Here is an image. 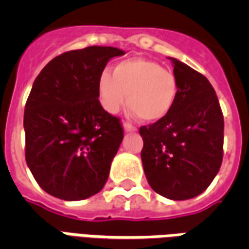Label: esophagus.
<instances>
[{
  "label": "esophagus",
  "mask_w": 249,
  "mask_h": 249,
  "mask_svg": "<svg viewBox=\"0 0 249 249\" xmlns=\"http://www.w3.org/2000/svg\"><path fill=\"white\" fill-rule=\"evenodd\" d=\"M123 128H124V130L126 132V133H133V132H136V128L133 126L132 124H129V123H123Z\"/></svg>",
  "instance_id": "34e87169"
}]
</instances>
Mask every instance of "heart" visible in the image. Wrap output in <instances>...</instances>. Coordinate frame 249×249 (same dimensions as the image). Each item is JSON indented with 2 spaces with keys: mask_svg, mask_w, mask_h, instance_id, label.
I'll use <instances>...</instances> for the list:
<instances>
[{
  "mask_svg": "<svg viewBox=\"0 0 249 249\" xmlns=\"http://www.w3.org/2000/svg\"><path fill=\"white\" fill-rule=\"evenodd\" d=\"M100 104L117 113L126 104L142 123L153 124L168 117L178 98V77L159 62L135 57L119 62L113 73L103 71L97 80Z\"/></svg>",
  "mask_w": 249,
  "mask_h": 249,
  "instance_id": "heart-1",
  "label": "heart"
}]
</instances>
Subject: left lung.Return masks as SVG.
<instances>
[{
    "label": "left lung",
    "mask_w": 249,
    "mask_h": 249,
    "mask_svg": "<svg viewBox=\"0 0 249 249\" xmlns=\"http://www.w3.org/2000/svg\"><path fill=\"white\" fill-rule=\"evenodd\" d=\"M178 77V104L171 114L141 126V161L151 188L171 200L203 193L223 161L224 119L211 82L187 64L169 57Z\"/></svg>",
    "instance_id": "1"
}]
</instances>
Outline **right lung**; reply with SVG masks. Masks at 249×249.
<instances>
[{
  "mask_svg": "<svg viewBox=\"0 0 249 249\" xmlns=\"http://www.w3.org/2000/svg\"><path fill=\"white\" fill-rule=\"evenodd\" d=\"M113 46H88L57 56L40 71L25 105V159L46 193L66 201L98 193L124 130L98 101L97 80Z\"/></svg>",
  "mask_w": 249,
  "mask_h": 249,
  "instance_id": "add662e5",
  "label": "right lung"
}]
</instances>
